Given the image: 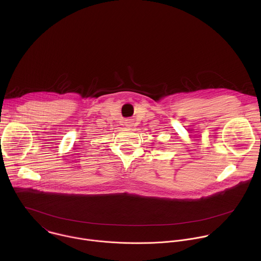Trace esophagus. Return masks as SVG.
<instances>
[{
    "mask_svg": "<svg viewBox=\"0 0 261 261\" xmlns=\"http://www.w3.org/2000/svg\"><path fill=\"white\" fill-rule=\"evenodd\" d=\"M125 126L127 127V128H131L132 126H133V122H132V120H126L125 121Z\"/></svg>",
    "mask_w": 261,
    "mask_h": 261,
    "instance_id": "esophagus-1",
    "label": "esophagus"
}]
</instances>
